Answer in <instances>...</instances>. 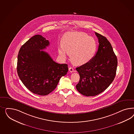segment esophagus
<instances>
[{
	"label": "esophagus",
	"instance_id": "obj_1",
	"mask_svg": "<svg viewBox=\"0 0 134 134\" xmlns=\"http://www.w3.org/2000/svg\"><path fill=\"white\" fill-rule=\"evenodd\" d=\"M69 71H70V72L72 73V72H73L74 71V70L73 68H72V67H69Z\"/></svg>",
	"mask_w": 134,
	"mask_h": 134
}]
</instances>
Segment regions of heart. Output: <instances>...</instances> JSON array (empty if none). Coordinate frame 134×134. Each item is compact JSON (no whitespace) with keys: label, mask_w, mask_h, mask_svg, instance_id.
Instances as JSON below:
<instances>
[{"label":"heart","mask_w":134,"mask_h":134,"mask_svg":"<svg viewBox=\"0 0 134 134\" xmlns=\"http://www.w3.org/2000/svg\"><path fill=\"white\" fill-rule=\"evenodd\" d=\"M62 42L63 45L58 47L59 55L65 59L71 52V59L77 65H82L91 60L97 49L96 41L85 33H67Z\"/></svg>","instance_id":"1"}]
</instances>
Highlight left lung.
Here are the masks:
<instances>
[{
	"mask_svg": "<svg viewBox=\"0 0 134 134\" xmlns=\"http://www.w3.org/2000/svg\"><path fill=\"white\" fill-rule=\"evenodd\" d=\"M99 42L96 54L87 63L76 68L80 76L77 91L86 96H94L105 90L114 80L118 59L110 42L97 32Z\"/></svg>",
	"mask_w": 134,
	"mask_h": 134,
	"instance_id": "1",
	"label": "left lung"
}]
</instances>
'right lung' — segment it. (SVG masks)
Segmentation results:
<instances>
[{
	"label": "right lung",
	"instance_id": "obj_1",
	"mask_svg": "<svg viewBox=\"0 0 134 134\" xmlns=\"http://www.w3.org/2000/svg\"><path fill=\"white\" fill-rule=\"evenodd\" d=\"M49 45V40L36 35L21 47L18 55L16 69L21 81L31 92L42 96L52 92L68 71L67 64L57 63L41 51Z\"/></svg>",
	"mask_w": 134,
	"mask_h": 134
}]
</instances>
